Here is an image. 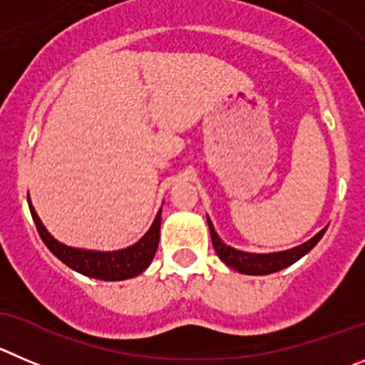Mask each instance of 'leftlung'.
<instances>
[{"mask_svg":"<svg viewBox=\"0 0 365 365\" xmlns=\"http://www.w3.org/2000/svg\"><path fill=\"white\" fill-rule=\"evenodd\" d=\"M207 223H209L210 237H212V245L217 257H220L227 267L234 268V270L245 275H268V274H274V272L282 270V268L286 267H290V264H294L295 261L304 257V255L308 254V252L312 250L319 241H321V237L324 236L326 229H328V227H324L321 232H317L312 240L299 245V247L288 248V250H281V252H270V254H254V252L237 250V248L229 247L227 243H223L221 237L217 236L216 230H214V225L212 221L209 220V216H207Z\"/></svg>","mask_w":365,"mask_h":365,"instance_id":"8db88e82","label":"left lung"}]
</instances>
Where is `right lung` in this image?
Listing matches in <instances>:
<instances>
[{
    "instance_id": "1",
    "label": "right lung",
    "mask_w": 365,
    "mask_h": 365,
    "mask_svg": "<svg viewBox=\"0 0 365 365\" xmlns=\"http://www.w3.org/2000/svg\"><path fill=\"white\" fill-rule=\"evenodd\" d=\"M29 207L32 212L34 223L37 227L41 240L48 247V250L56 255L57 259L63 261L71 270L79 272L86 277L101 279V281H124L140 275L145 268L151 264L153 257L156 254L160 241V225H162V209L156 214L155 221L149 227L148 232L136 241L135 245L128 248L113 252L101 250H86V248H75L57 241L52 234L46 230L43 221L37 216L29 194Z\"/></svg>"
}]
</instances>
